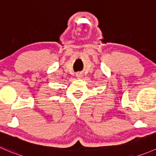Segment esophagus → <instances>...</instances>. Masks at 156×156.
Wrapping results in <instances>:
<instances>
[{
  "label": "esophagus",
  "instance_id": "esophagus-1",
  "mask_svg": "<svg viewBox=\"0 0 156 156\" xmlns=\"http://www.w3.org/2000/svg\"><path fill=\"white\" fill-rule=\"evenodd\" d=\"M76 76H77V78H81V76H82V75H81V74L78 73V74H77Z\"/></svg>",
  "mask_w": 156,
  "mask_h": 156
}]
</instances>
